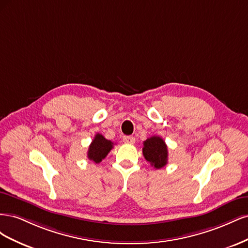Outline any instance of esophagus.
<instances>
[{"label": "esophagus", "mask_w": 248, "mask_h": 248, "mask_svg": "<svg viewBox=\"0 0 248 248\" xmlns=\"http://www.w3.org/2000/svg\"><path fill=\"white\" fill-rule=\"evenodd\" d=\"M123 140H124V142H126V144H134V142H136V139H134V137H131V136L124 137Z\"/></svg>", "instance_id": "34e87169"}]
</instances>
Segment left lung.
<instances>
[{
    "label": "left lung",
    "instance_id": "1",
    "mask_svg": "<svg viewBox=\"0 0 248 248\" xmlns=\"http://www.w3.org/2000/svg\"><path fill=\"white\" fill-rule=\"evenodd\" d=\"M168 146L160 137H151L144 141L142 155L155 169H161L168 163Z\"/></svg>",
    "mask_w": 248,
    "mask_h": 248
}]
</instances>
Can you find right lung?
Masks as SVG:
<instances>
[{
	"instance_id": "1",
	"label": "right lung",
	"mask_w": 248,
	"mask_h": 248,
	"mask_svg": "<svg viewBox=\"0 0 248 248\" xmlns=\"http://www.w3.org/2000/svg\"><path fill=\"white\" fill-rule=\"evenodd\" d=\"M112 146H114V142L111 140H107L100 133H96L88 149V158L95 163L101 162L112 149Z\"/></svg>"
}]
</instances>
